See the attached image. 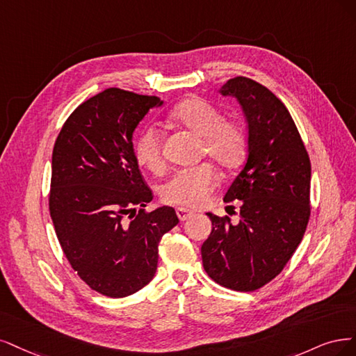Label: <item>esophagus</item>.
<instances>
[{
  "label": "esophagus",
  "mask_w": 356,
  "mask_h": 356,
  "mask_svg": "<svg viewBox=\"0 0 356 356\" xmlns=\"http://www.w3.org/2000/svg\"><path fill=\"white\" fill-rule=\"evenodd\" d=\"M176 214H177V217H179V220H180V222H185V220L191 219V217L193 216V213H192V211H189V210H186V209H183V207L176 209Z\"/></svg>",
  "instance_id": "obj_1"
}]
</instances>
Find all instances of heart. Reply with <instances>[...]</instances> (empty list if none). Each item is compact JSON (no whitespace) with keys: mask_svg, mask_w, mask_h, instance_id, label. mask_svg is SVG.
Here are the masks:
<instances>
[{"mask_svg":"<svg viewBox=\"0 0 356 356\" xmlns=\"http://www.w3.org/2000/svg\"><path fill=\"white\" fill-rule=\"evenodd\" d=\"M170 120L201 137V155H209L223 168L236 167L247 151V134L236 121L225 120L220 111L201 97H188L170 111ZM163 134L155 125H146L136 137L134 152L142 165L151 171L164 167ZM219 183V175L210 163L175 171L161 188L168 204L198 209L209 202Z\"/></svg>","mask_w":356,"mask_h":356,"instance_id":"obj_1","label":"heart"}]
</instances>
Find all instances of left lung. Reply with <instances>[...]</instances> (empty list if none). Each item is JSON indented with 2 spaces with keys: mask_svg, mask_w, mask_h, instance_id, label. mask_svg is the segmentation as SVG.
Masks as SVG:
<instances>
[{
  "mask_svg": "<svg viewBox=\"0 0 356 356\" xmlns=\"http://www.w3.org/2000/svg\"><path fill=\"white\" fill-rule=\"evenodd\" d=\"M247 120V161L225 195L241 201L239 222L207 213L213 229L201 247L209 277L226 289L254 291L284 269L311 216V161L284 103L253 79L235 76L220 88Z\"/></svg>",
  "mask_w": 356,
  "mask_h": 356,
  "instance_id": "obj_1",
  "label": "left lung"
}]
</instances>
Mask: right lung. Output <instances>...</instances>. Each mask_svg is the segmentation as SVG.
Masks as SVG:
<instances>
[{"instance_id": "obj_1", "label": "right lung", "mask_w": 356, "mask_h": 356, "mask_svg": "<svg viewBox=\"0 0 356 356\" xmlns=\"http://www.w3.org/2000/svg\"><path fill=\"white\" fill-rule=\"evenodd\" d=\"M161 105L156 96L106 88L71 113L53 147L57 239L78 277L113 299L152 281L159 241L179 223L173 207L145 211L154 195L133 149L137 124Z\"/></svg>"}]
</instances>
